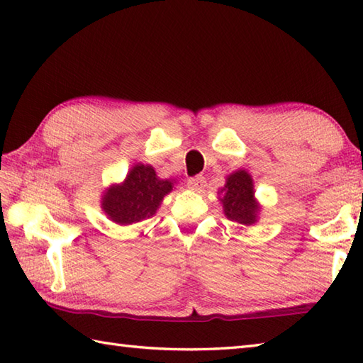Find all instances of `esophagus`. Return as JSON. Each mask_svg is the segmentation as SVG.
<instances>
[{
	"mask_svg": "<svg viewBox=\"0 0 363 363\" xmlns=\"http://www.w3.org/2000/svg\"><path fill=\"white\" fill-rule=\"evenodd\" d=\"M189 189H191L194 191H201L206 187V179L203 176H195V177H190L189 182H187Z\"/></svg>",
	"mask_w": 363,
	"mask_h": 363,
	"instance_id": "esophagus-1",
	"label": "esophagus"
}]
</instances>
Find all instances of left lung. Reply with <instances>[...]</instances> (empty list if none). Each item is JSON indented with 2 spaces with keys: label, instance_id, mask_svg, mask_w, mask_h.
Listing matches in <instances>:
<instances>
[{
  "label": "left lung",
  "instance_id": "1",
  "mask_svg": "<svg viewBox=\"0 0 363 363\" xmlns=\"http://www.w3.org/2000/svg\"><path fill=\"white\" fill-rule=\"evenodd\" d=\"M218 194H221L220 201L223 211L230 221H237L240 225H254L257 221V213L260 206L254 198L252 177L245 169H237L226 177V184Z\"/></svg>",
  "mask_w": 363,
  "mask_h": 363
}]
</instances>
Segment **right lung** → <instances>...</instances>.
Segmentation results:
<instances>
[{
	"mask_svg": "<svg viewBox=\"0 0 363 363\" xmlns=\"http://www.w3.org/2000/svg\"><path fill=\"white\" fill-rule=\"evenodd\" d=\"M173 186V181L160 179L151 165L137 164L125 181L106 190L101 207L117 225H134L152 217Z\"/></svg>",
	"mask_w": 363,
	"mask_h": 363,
	"instance_id": "right-lung-1",
	"label": "right lung"
}]
</instances>
